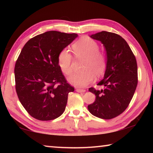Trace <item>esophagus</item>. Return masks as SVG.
Returning <instances> with one entry per match:
<instances>
[{"label":"esophagus","mask_w":153,"mask_h":153,"mask_svg":"<svg viewBox=\"0 0 153 153\" xmlns=\"http://www.w3.org/2000/svg\"><path fill=\"white\" fill-rule=\"evenodd\" d=\"M76 92H86V90L77 88L76 89Z\"/></svg>","instance_id":"obj_1"}]
</instances>
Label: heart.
<instances>
[{
  "instance_id": "b5f03b06",
  "label": "heart",
  "mask_w": 153,
  "mask_h": 153,
  "mask_svg": "<svg viewBox=\"0 0 153 153\" xmlns=\"http://www.w3.org/2000/svg\"><path fill=\"white\" fill-rule=\"evenodd\" d=\"M72 51L77 59H84L82 71L74 74L68 78V82L76 87H85L91 83L96 76L105 74L107 65V56L103 51L98 50V43L88 37H84L72 45ZM73 58L69 52L64 49L58 55V65L65 75H70Z\"/></svg>"
}]
</instances>
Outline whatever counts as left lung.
Returning <instances> with one entry per match:
<instances>
[{
    "instance_id": "obj_1",
    "label": "left lung",
    "mask_w": 153,
    "mask_h": 153,
    "mask_svg": "<svg viewBox=\"0 0 153 153\" xmlns=\"http://www.w3.org/2000/svg\"><path fill=\"white\" fill-rule=\"evenodd\" d=\"M90 37L105 46L107 65L104 78L98 84L104 88L88 90L96 99L88 108L96 117L111 120L126 109L135 92L138 84L136 59L128 44L117 33L102 31Z\"/></svg>"
}]
</instances>
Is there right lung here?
<instances>
[{"mask_svg": "<svg viewBox=\"0 0 153 153\" xmlns=\"http://www.w3.org/2000/svg\"><path fill=\"white\" fill-rule=\"evenodd\" d=\"M77 37L49 31L31 38L21 51L14 69L15 89L23 107L36 120H55L65 109L74 88L62 74L58 55Z\"/></svg>", "mask_w": 153, "mask_h": 153, "instance_id": "add662e5", "label": "right lung"}]
</instances>
